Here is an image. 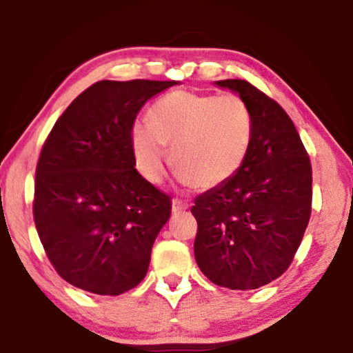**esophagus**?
<instances>
[{"label": "esophagus", "instance_id": "esophagus-1", "mask_svg": "<svg viewBox=\"0 0 353 353\" xmlns=\"http://www.w3.org/2000/svg\"><path fill=\"white\" fill-rule=\"evenodd\" d=\"M188 208H189V205L184 204V202H182V201H177V199L172 201V212L174 214L182 212V210H185Z\"/></svg>", "mask_w": 353, "mask_h": 353}]
</instances>
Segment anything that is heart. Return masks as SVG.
Returning <instances> with one entry per match:
<instances>
[{
  "label": "heart",
  "instance_id": "heart-1",
  "mask_svg": "<svg viewBox=\"0 0 353 353\" xmlns=\"http://www.w3.org/2000/svg\"><path fill=\"white\" fill-rule=\"evenodd\" d=\"M129 139L137 169L148 181H163L172 156L182 184L214 189L245 164L254 116L237 96L174 91L149 109V123L131 125Z\"/></svg>",
  "mask_w": 353,
  "mask_h": 353
}]
</instances>
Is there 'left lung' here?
Segmentation results:
<instances>
[{
	"label": "left lung",
	"mask_w": 353,
	"mask_h": 353,
	"mask_svg": "<svg viewBox=\"0 0 353 353\" xmlns=\"http://www.w3.org/2000/svg\"><path fill=\"white\" fill-rule=\"evenodd\" d=\"M214 84L250 108L254 139L241 171L190 209L197 221L194 255L216 285L252 290L281 277L301 245L310 219V159L274 99L242 79Z\"/></svg>",
	"instance_id": "obj_1"
}]
</instances>
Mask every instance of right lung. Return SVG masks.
<instances>
[{"label":"right lung","instance_id":"obj_1","mask_svg":"<svg viewBox=\"0 0 353 353\" xmlns=\"http://www.w3.org/2000/svg\"><path fill=\"white\" fill-rule=\"evenodd\" d=\"M176 81H99L48 136L36 168L34 224L48 259L71 285L121 295L145 277L171 199L137 172L131 125Z\"/></svg>","mask_w":353,"mask_h":353}]
</instances>
